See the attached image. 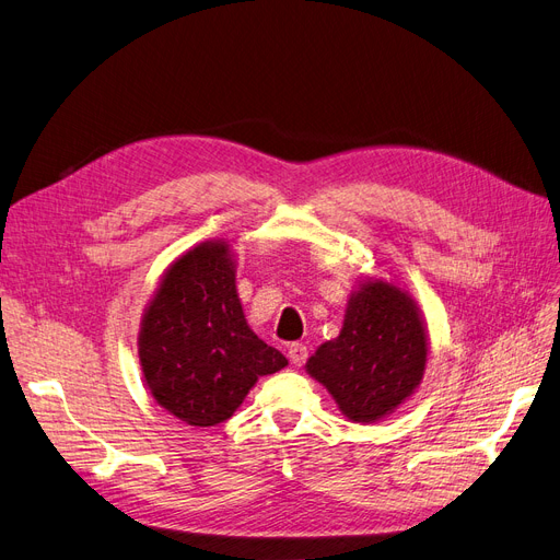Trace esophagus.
Segmentation results:
<instances>
[{"label":"esophagus","mask_w":560,"mask_h":560,"mask_svg":"<svg viewBox=\"0 0 560 560\" xmlns=\"http://www.w3.org/2000/svg\"><path fill=\"white\" fill-rule=\"evenodd\" d=\"M288 359H290V363L295 365V368H302V365L306 363V359H308V349H306V345H302V342H292V345L288 347Z\"/></svg>","instance_id":"1"}]
</instances>
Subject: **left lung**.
<instances>
[{
    "label": "left lung",
    "mask_w": 560,
    "mask_h": 560,
    "mask_svg": "<svg viewBox=\"0 0 560 560\" xmlns=\"http://www.w3.org/2000/svg\"><path fill=\"white\" fill-rule=\"evenodd\" d=\"M427 361L429 329L413 295L368 275L349 292L340 334L315 349L306 372L349 422L372 424L420 388Z\"/></svg>",
    "instance_id": "8db88e82"
}]
</instances>
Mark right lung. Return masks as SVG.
Returning <instances> with one entry per match:
<instances>
[{"instance_id":"right-lung-1","label":"right lung","mask_w":560,"mask_h":560,"mask_svg":"<svg viewBox=\"0 0 560 560\" xmlns=\"http://www.w3.org/2000/svg\"><path fill=\"white\" fill-rule=\"evenodd\" d=\"M226 241H203L170 262L138 331L144 386L190 427L229 420L256 381L288 365L247 325Z\"/></svg>"}]
</instances>
